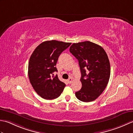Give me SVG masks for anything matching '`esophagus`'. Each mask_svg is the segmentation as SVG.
Instances as JSON below:
<instances>
[{"mask_svg": "<svg viewBox=\"0 0 133 133\" xmlns=\"http://www.w3.org/2000/svg\"><path fill=\"white\" fill-rule=\"evenodd\" d=\"M72 82H73V79H72V78H69V79L68 80V83H69V84L72 83Z\"/></svg>", "mask_w": 133, "mask_h": 133, "instance_id": "esophagus-1", "label": "esophagus"}]
</instances>
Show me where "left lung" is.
<instances>
[{
    "instance_id": "8db88e82",
    "label": "left lung",
    "mask_w": 133,
    "mask_h": 133,
    "mask_svg": "<svg viewBox=\"0 0 133 133\" xmlns=\"http://www.w3.org/2000/svg\"><path fill=\"white\" fill-rule=\"evenodd\" d=\"M69 51L78 61L82 87L75 93L80 101L89 102L97 99L107 85L110 64L107 53L101 46L90 41L74 43Z\"/></svg>"
}]
</instances>
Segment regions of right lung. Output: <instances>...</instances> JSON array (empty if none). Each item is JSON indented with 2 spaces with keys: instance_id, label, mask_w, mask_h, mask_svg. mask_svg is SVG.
Returning a JSON list of instances; mask_svg holds the SVG:
<instances>
[{
  "instance_id": "right-lung-1",
  "label": "right lung",
  "mask_w": 133,
  "mask_h": 133,
  "mask_svg": "<svg viewBox=\"0 0 133 133\" xmlns=\"http://www.w3.org/2000/svg\"><path fill=\"white\" fill-rule=\"evenodd\" d=\"M71 45L56 40L42 42L35 49L29 59L28 75L31 84L41 97L46 100L59 96L65 84L58 79L56 65L58 57Z\"/></svg>"
}]
</instances>
